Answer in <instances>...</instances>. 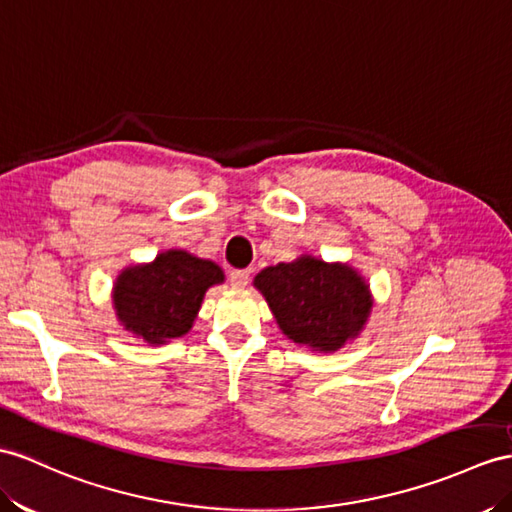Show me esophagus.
I'll return each mask as SVG.
<instances>
[{
    "label": "esophagus",
    "instance_id": "esophagus-1",
    "mask_svg": "<svg viewBox=\"0 0 512 512\" xmlns=\"http://www.w3.org/2000/svg\"><path fill=\"white\" fill-rule=\"evenodd\" d=\"M249 282V271L247 269H236L230 273V284L234 289H245Z\"/></svg>",
    "mask_w": 512,
    "mask_h": 512
}]
</instances>
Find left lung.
Returning a JSON list of instances; mask_svg holds the SVG:
<instances>
[{
    "label": "left lung",
    "mask_w": 512,
    "mask_h": 512,
    "mask_svg": "<svg viewBox=\"0 0 512 512\" xmlns=\"http://www.w3.org/2000/svg\"><path fill=\"white\" fill-rule=\"evenodd\" d=\"M286 339L310 352L332 354L365 330L373 295L350 263H326L302 254L267 267L254 278Z\"/></svg>",
    "instance_id": "8db88e82"
}]
</instances>
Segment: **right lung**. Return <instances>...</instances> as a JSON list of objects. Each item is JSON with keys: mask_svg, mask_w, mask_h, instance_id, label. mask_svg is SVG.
Returning <instances> with one entry per match:
<instances>
[{"mask_svg": "<svg viewBox=\"0 0 512 512\" xmlns=\"http://www.w3.org/2000/svg\"><path fill=\"white\" fill-rule=\"evenodd\" d=\"M223 280L213 260L167 249L152 263L121 269L112 284V308L123 330L147 345H165L193 328L206 291Z\"/></svg>", "mask_w": 512, "mask_h": 512, "instance_id": "add662e5", "label": "right lung"}]
</instances>
